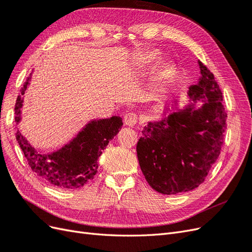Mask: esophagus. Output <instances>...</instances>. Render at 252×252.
<instances>
[{
	"instance_id": "1",
	"label": "esophagus",
	"mask_w": 252,
	"mask_h": 252,
	"mask_svg": "<svg viewBox=\"0 0 252 252\" xmlns=\"http://www.w3.org/2000/svg\"><path fill=\"white\" fill-rule=\"evenodd\" d=\"M124 122L126 126L133 127L134 125H136V123H138V117H136L135 113H128L124 118Z\"/></svg>"
}]
</instances>
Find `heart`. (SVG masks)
<instances>
[{
  "mask_svg": "<svg viewBox=\"0 0 252 252\" xmlns=\"http://www.w3.org/2000/svg\"><path fill=\"white\" fill-rule=\"evenodd\" d=\"M158 59H159V56L156 50H148L145 53H143L141 61L144 65H155L158 61ZM174 70H175V65L173 62H171V61H164V62L158 67V77L161 81L168 80L173 74Z\"/></svg>",
  "mask_w": 252,
  "mask_h": 252,
  "instance_id": "heart-1",
  "label": "heart"
}]
</instances>
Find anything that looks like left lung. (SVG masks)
<instances>
[{
	"label": "left lung",
	"mask_w": 252,
	"mask_h": 252,
	"mask_svg": "<svg viewBox=\"0 0 252 252\" xmlns=\"http://www.w3.org/2000/svg\"><path fill=\"white\" fill-rule=\"evenodd\" d=\"M201 77L188 90L189 103L174 102L168 116L149 121L136 145L141 170L163 194L199 187L218 159L226 130L223 95L208 68L197 61ZM197 101L201 106L196 107Z\"/></svg>",
	"instance_id": "1"
}]
</instances>
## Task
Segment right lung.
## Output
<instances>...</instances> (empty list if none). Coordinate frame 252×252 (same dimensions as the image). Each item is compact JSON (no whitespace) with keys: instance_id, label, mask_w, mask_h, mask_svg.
I'll return each mask as SVG.
<instances>
[{"instance_id":"1","label":"right lung","mask_w":252,"mask_h":252,"mask_svg":"<svg viewBox=\"0 0 252 252\" xmlns=\"http://www.w3.org/2000/svg\"><path fill=\"white\" fill-rule=\"evenodd\" d=\"M32 72L27 78L17 98L14 107L17 124L22 120L21 108ZM122 125V118L117 116L90 120L74 138L49 154L37 151L19 129L16 131V138L33 172L57 188L77 189L94 178L98 168V158L109 141L120 131Z\"/></svg>"}]
</instances>
